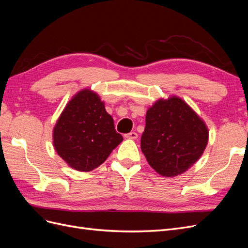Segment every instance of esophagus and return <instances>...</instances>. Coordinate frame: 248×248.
<instances>
[{"mask_svg":"<svg viewBox=\"0 0 248 248\" xmlns=\"http://www.w3.org/2000/svg\"><path fill=\"white\" fill-rule=\"evenodd\" d=\"M125 138H126V139H129V140H136V139H138V133L131 131V132H129V133L125 134Z\"/></svg>","mask_w":248,"mask_h":248,"instance_id":"34e87169","label":"esophagus"}]
</instances>
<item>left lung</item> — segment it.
Masks as SVG:
<instances>
[{"label": "left lung", "instance_id": "left-lung-1", "mask_svg": "<svg viewBox=\"0 0 248 248\" xmlns=\"http://www.w3.org/2000/svg\"><path fill=\"white\" fill-rule=\"evenodd\" d=\"M208 128L192 108L179 97L159 99L147 110L140 148L148 163L163 177L188 170L202 156Z\"/></svg>", "mask_w": 248, "mask_h": 248}]
</instances>
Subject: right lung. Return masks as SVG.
Instances as JSON below:
<instances>
[{
    "label": "right lung",
    "instance_id": "add662e5",
    "mask_svg": "<svg viewBox=\"0 0 248 248\" xmlns=\"http://www.w3.org/2000/svg\"><path fill=\"white\" fill-rule=\"evenodd\" d=\"M122 140L104 103L90 90H82L73 97L54 128L57 153L79 171L98 168Z\"/></svg>",
    "mask_w": 248,
    "mask_h": 248
}]
</instances>
